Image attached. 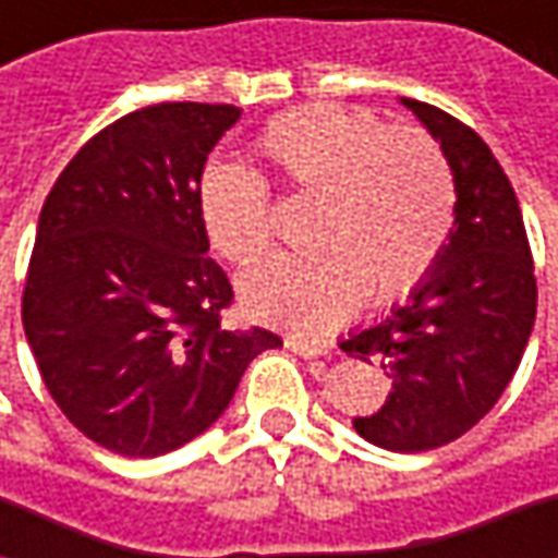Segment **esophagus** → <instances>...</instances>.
I'll list each match as a JSON object with an SVG mask.
<instances>
[{"mask_svg":"<svg viewBox=\"0 0 558 558\" xmlns=\"http://www.w3.org/2000/svg\"><path fill=\"white\" fill-rule=\"evenodd\" d=\"M286 348H289L291 354L304 356V360H313V356H323L329 354L323 344H316V341H304V338H286Z\"/></svg>","mask_w":558,"mask_h":558,"instance_id":"esophagus-1","label":"esophagus"}]
</instances>
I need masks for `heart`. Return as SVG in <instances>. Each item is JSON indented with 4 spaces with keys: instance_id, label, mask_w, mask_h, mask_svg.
I'll use <instances>...</instances> for the list:
<instances>
[{
    "instance_id": "obj_1",
    "label": "heart",
    "mask_w": 558,
    "mask_h": 558,
    "mask_svg": "<svg viewBox=\"0 0 558 558\" xmlns=\"http://www.w3.org/2000/svg\"><path fill=\"white\" fill-rule=\"evenodd\" d=\"M257 148L286 189L319 198V210L313 254H272L242 276V304L254 319L323 335L363 294L375 304L407 294L440 257L457 189L428 133L311 105L272 120ZM198 214L210 245L232 264H251L269 247V189L245 167H210L198 185Z\"/></svg>"
}]
</instances>
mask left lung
<instances>
[{
	"label": "left lung",
	"instance_id": "left-lung-1",
	"mask_svg": "<svg viewBox=\"0 0 558 558\" xmlns=\"http://www.w3.org/2000/svg\"><path fill=\"white\" fill-rule=\"evenodd\" d=\"M400 101L450 163L453 229L407 304L354 329L341 351L391 378L381 410L354 418L356 435L422 453L465 435L500 400L534 329L537 282L519 198L482 136L435 105Z\"/></svg>",
	"mask_w": 558,
	"mask_h": 558
}]
</instances>
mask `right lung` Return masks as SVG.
Segmentation results:
<instances>
[{
	"label": "right lung",
	"mask_w": 558,
	"mask_h": 558,
	"mask_svg": "<svg viewBox=\"0 0 558 558\" xmlns=\"http://www.w3.org/2000/svg\"><path fill=\"white\" fill-rule=\"evenodd\" d=\"M235 105L161 101L86 142L36 223L24 335L61 413L120 457H161L223 416L247 363L282 338L232 332L207 257L204 161Z\"/></svg>",
	"instance_id": "right-lung-1"
}]
</instances>
